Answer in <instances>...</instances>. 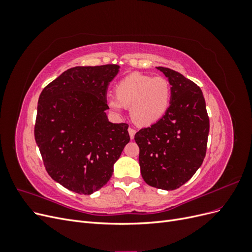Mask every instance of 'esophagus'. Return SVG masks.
I'll return each mask as SVG.
<instances>
[{
	"label": "esophagus",
	"mask_w": 252,
	"mask_h": 252,
	"mask_svg": "<svg viewBox=\"0 0 252 252\" xmlns=\"http://www.w3.org/2000/svg\"><path fill=\"white\" fill-rule=\"evenodd\" d=\"M128 132H129V135H130V139H133L134 138V134H135V129L129 127L128 128Z\"/></svg>",
	"instance_id": "obj_1"
}]
</instances>
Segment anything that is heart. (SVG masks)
Segmentation results:
<instances>
[{
	"label": "heart",
	"instance_id": "obj_1",
	"mask_svg": "<svg viewBox=\"0 0 252 252\" xmlns=\"http://www.w3.org/2000/svg\"><path fill=\"white\" fill-rule=\"evenodd\" d=\"M171 87L163 77L131 73L116 86V96L108 98V106L120 114L124 107L130 108L135 124L148 126L161 119L169 107Z\"/></svg>",
	"mask_w": 252,
	"mask_h": 252
}]
</instances>
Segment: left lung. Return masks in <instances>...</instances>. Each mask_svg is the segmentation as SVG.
Returning <instances> with one entry per match:
<instances>
[{"mask_svg":"<svg viewBox=\"0 0 252 252\" xmlns=\"http://www.w3.org/2000/svg\"><path fill=\"white\" fill-rule=\"evenodd\" d=\"M171 85L170 106L162 119L134 135L139 162L149 186L174 190L192 178L207 149L209 118L201 88L169 68L157 67Z\"/></svg>","mask_w":252,"mask_h":252,"instance_id":"1","label":"left lung"}]
</instances>
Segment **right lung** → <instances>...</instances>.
I'll list each match as a JSON object with an SVG mask.
<instances>
[{"instance_id": "obj_1", "label": "right lung", "mask_w": 252, "mask_h": 252, "mask_svg": "<svg viewBox=\"0 0 252 252\" xmlns=\"http://www.w3.org/2000/svg\"><path fill=\"white\" fill-rule=\"evenodd\" d=\"M119 65L78 66L43 89L34 139L46 171L80 194L97 191L111 178L113 164L130 141L128 124L110 123L106 94Z\"/></svg>"}]
</instances>
